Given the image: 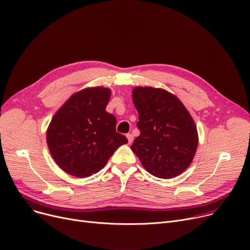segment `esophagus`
<instances>
[{"mask_svg":"<svg viewBox=\"0 0 250 250\" xmlns=\"http://www.w3.org/2000/svg\"><path fill=\"white\" fill-rule=\"evenodd\" d=\"M126 138H127V141H128V144H132L133 143V140H134V137L132 134H127L126 135Z\"/></svg>","mask_w":250,"mask_h":250,"instance_id":"34e87169","label":"esophagus"}]
</instances>
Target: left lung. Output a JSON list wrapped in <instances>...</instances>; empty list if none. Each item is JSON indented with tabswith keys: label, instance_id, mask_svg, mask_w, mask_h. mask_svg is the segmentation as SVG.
<instances>
[{
	"label": "left lung",
	"instance_id": "obj_1",
	"mask_svg": "<svg viewBox=\"0 0 250 250\" xmlns=\"http://www.w3.org/2000/svg\"><path fill=\"white\" fill-rule=\"evenodd\" d=\"M132 93L141 134L130 149L150 174L164 179L178 176L192 162L199 144L190 113L164 89L136 87Z\"/></svg>",
	"mask_w": 250,
	"mask_h": 250
}]
</instances>
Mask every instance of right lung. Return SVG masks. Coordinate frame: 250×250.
I'll return each mask as SVG.
<instances>
[{
    "label": "right lung",
    "mask_w": 250,
    "mask_h": 250,
    "mask_svg": "<svg viewBox=\"0 0 250 250\" xmlns=\"http://www.w3.org/2000/svg\"><path fill=\"white\" fill-rule=\"evenodd\" d=\"M109 88L88 87L76 92L52 116L46 143L58 166L84 178L97 173L115 150L127 143L116 133V118L105 108Z\"/></svg>",
    "instance_id": "right-lung-1"
}]
</instances>
